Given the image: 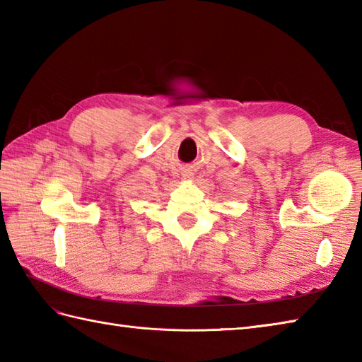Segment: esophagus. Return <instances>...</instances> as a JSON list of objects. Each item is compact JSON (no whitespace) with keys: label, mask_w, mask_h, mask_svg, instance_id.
I'll use <instances>...</instances> for the list:
<instances>
[{"label":"esophagus","mask_w":362,"mask_h":362,"mask_svg":"<svg viewBox=\"0 0 362 362\" xmlns=\"http://www.w3.org/2000/svg\"><path fill=\"white\" fill-rule=\"evenodd\" d=\"M182 175H183V179H187V180H191V179H194V169H191V168H187V169H183V173H182Z\"/></svg>","instance_id":"34e87169"}]
</instances>
